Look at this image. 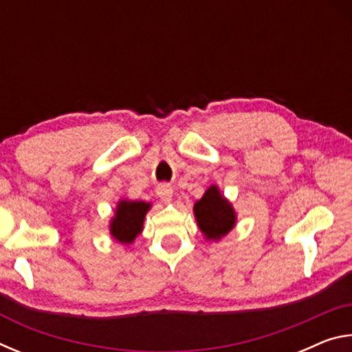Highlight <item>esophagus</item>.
<instances>
[{
  "instance_id": "1",
  "label": "esophagus",
  "mask_w": 352,
  "mask_h": 352,
  "mask_svg": "<svg viewBox=\"0 0 352 352\" xmlns=\"http://www.w3.org/2000/svg\"><path fill=\"white\" fill-rule=\"evenodd\" d=\"M157 195L164 201V204H169V201H172V195H174V189H172L170 184H166V183L158 184Z\"/></svg>"
}]
</instances>
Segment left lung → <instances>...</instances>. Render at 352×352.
<instances>
[{
    "label": "left lung",
    "mask_w": 352,
    "mask_h": 352,
    "mask_svg": "<svg viewBox=\"0 0 352 352\" xmlns=\"http://www.w3.org/2000/svg\"><path fill=\"white\" fill-rule=\"evenodd\" d=\"M194 217L206 241L219 242L236 226L237 212L233 204L220 192L217 184H211L204 197L194 204Z\"/></svg>",
    "instance_id": "left-lung-1"
}]
</instances>
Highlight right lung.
Wrapping results in <instances>:
<instances>
[{
	"instance_id": "right-lung-1",
	"label": "right lung",
	"mask_w": 352,
	"mask_h": 352,
	"mask_svg": "<svg viewBox=\"0 0 352 352\" xmlns=\"http://www.w3.org/2000/svg\"><path fill=\"white\" fill-rule=\"evenodd\" d=\"M152 204L142 200L121 199L116 204L115 214L110 219V234L122 245L133 243L136 237L142 233L144 219Z\"/></svg>"
}]
</instances>
